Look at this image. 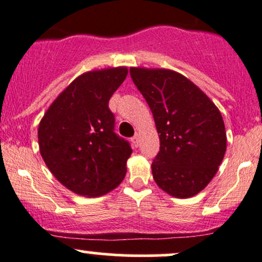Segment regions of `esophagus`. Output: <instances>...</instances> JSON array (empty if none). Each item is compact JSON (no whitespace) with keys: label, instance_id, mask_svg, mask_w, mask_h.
<instances>
[{"label":"esophagus","instance_id":"1","mask_svg":"<svg viewBox=\"0 0 262 262\" xmlns=\"http://www.w3.org/2000/svg\"><path fill=\"white\" fill-rule=\"evenodd\" d=\"M131 141H132V144H134L135 147H138V143H140V140H138V135H135V136L131 138Z\"/></svg>","mask_w":262,"mask_h":262}]
</instances>
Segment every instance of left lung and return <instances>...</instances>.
Returning <instances> with one entry per match:
<instances>
[{"instance_id": "1", "label": "left lung", "mask_w": 262, "mask_h": 262, "mask_svg": "<svg viewBox=\"0 0 262 262\" xmlns=\"http://www.w3.org/2000/svg\"><path fill=\"white\" fill-rule=\"evenodd\" d=\"M130 75L159 134L153 179L174 198H191L208 185L223 161L227 136L222 115L210 98L180 73L132 67Z\"/></svg>"}]
</instances>
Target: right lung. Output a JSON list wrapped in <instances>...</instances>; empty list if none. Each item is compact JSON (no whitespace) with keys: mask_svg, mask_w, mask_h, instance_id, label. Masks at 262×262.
I'll return each mask as SVG.
<instances>
[{"mask_svg":"<svg viewBox=\"0 0 262 262\" xmlns=\"http://www.w3.org/2000/svg\"><path fill=\"white\" fill-rule=\"evenodd\" d=\"M126 76V67L83 73L40 121L38 140L45 164L78 195H104L125 178L131 144L115 132L109 100Z\"/></svg>","mask_w":262,"mask_h":262,"instance_id":"add662e5","label":"right lung"}]
</instances>
